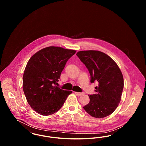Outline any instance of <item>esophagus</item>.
Masks as SVG:
<instances>
[{"mask_svg": "<svg viewBox=\"0 0 146 146\" xmlns=\"http://www.w3.org/2000/svg\"><path fill=\"white\" fill-rule=\"evenodd\" d=\"M75 94L77 95L78 96H82V95H83L84 94V92H75Z\"/></svg>", "mask_w": 146, "mask_h": 146, "instance_id": "esophagus-1", "label": "esophagus"}]
</instances>
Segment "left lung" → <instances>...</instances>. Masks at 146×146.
<instances>
[{
  "mask_svg": "<svg viewBox=\"0 0 146 146\" xmlns=\"http://www.w3.org/2000/svg\"><path fill=\"white\" fill-rule=\"evenodd\" d=\"M90 73L91 83L98 82L95 94L89 95L90 102L83 107L91 116L104 118L114 111L121 100L124 79L117 64L101 51H80L76 53Z\"/></svg>",
  "mask_w": 146,
  "mask_h": 146,
  "instance_id": "8db88e82",
  "label": "left lung"
}]
</instances>
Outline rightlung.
<instances>
[{"label": "right lung", "mask_w": 146, "mask_h": 146, "mask_svg": "<svg viewBox=\"0 0 146 146\" xmlns=\"http://www.w3.org/2000/svg\"><path fill=\"white\" fill-rule=\"evenodd\" d=\"M76 50L49 46L36 52L29 60L23 76V90L28 104L42 115L58 111L72 91L56 86L66 62Z\"/></svg>", "instance_id": "add662e5"}]
</instances>
